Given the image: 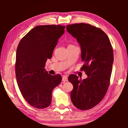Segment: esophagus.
Returning a JSON list of instances; mask_svg holds the SVG:
<instances>
[{
    "mask_svg": "<svg viewBox=\"0 0 128 128\" xmlns=\"http://www.w3.org/2000/svg\"><path fill=\"white\" fill-rule=\"evenodd\" d=\"M62 81L64 82L68 81V78L66 75H64V76H62Z\"/></svg>",
    "mask_w": 128,
    "mask_h": 128,
    "instance_id": "1",
    "label": "esophagus"
}]
</instances>
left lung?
Here are the masks:
<instances>
[{
    "label": "left lung",
    "instance_id": "1",
    "mask_svg": "<svg viewBox=\"0 0 128 128\" xmlns=\"http://www.w3.org/2000/svg\"><path fill=\"white\" fill-rule=\"evenodd\" d=\"M66 30L81 46L84 63L80 70L88 76L83 80L76 74L69 76L73 86L71 100L78 109L88 110L99 104L108 90L114 62L112 46L102 30L89 24H70Z\"/></svg>",
    "mask_w": 128,
    "mask_h": 128
}]
</instances>
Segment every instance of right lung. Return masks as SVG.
Returning <instances> with one entry per match:
<instances>
[{"label": "right lung", "mask_w": 128, "mask_h": 128, "mask_svg": "<svg viewBox=\"0 0 128 128\" xmlns=\"http://www.w3.org/2000/svg\"><path fill=\"white\" fill-rule=\"evenodd\" d=\"M64 28L61 25L36 26L21 40L17 46V82L22 97L35 108L48 107L52 101V90L62 81L60 74L52 76L45 67Z\"/></svg>", "instance_id": "add662e5"}]
</instances>
